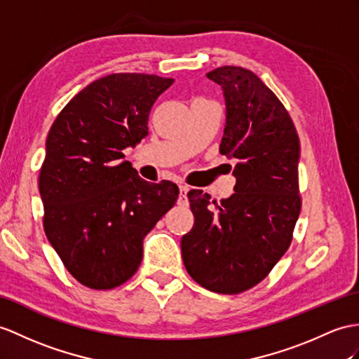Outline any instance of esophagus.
I'll list each match as a JSON object with an SVG mask.
<instances>
[{
	"label": "esophagus",
	"mask_w": 359,
	"mask_h": 359,
	"mask_svg": "<svg viewBox=\"0 0 359 359\" xmlns=\"http://www.w3.org/2000/svg\"><path fill=\"white\" fill-rule=\"evenodd\" d=\"M187 194H189V187L187 186H180V198H178V204L180 205H187Z\"/></svg>",
	"instance_id": "esophagus-1"
}]
</instances>
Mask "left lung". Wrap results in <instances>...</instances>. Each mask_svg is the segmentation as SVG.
<instances>
[{"label":"left lung","instance_id":"obj_1","mask_svg":"<svg viewBox=\"0 0 359 359\" xmlns=\"http://www.w3.org/2000/svg\"><path fill=\"white\" fill-rule=\"evenodd\" d=\"M207 77L224 91L219 152L234 161L236 184L221 203L189 191L195 224L181 252L196 283L239 294L264 280L291 245L302 208L300 140L283 103L250 69L225 65Z\"/></svg>","mask_w":359,"mask_h":359}]
</instances>
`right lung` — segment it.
<instances>
[{
  "label": "right lung",
  "instance_id": "1",
  "mask_svg": "<svg viewBox=\"0 0 359 359\" xmlns=\"http://www.w3.org/2000/svg\"><path fill=\"white\" fill-rule=\"evenodd\" d=\"M172 83L155 74L104 76L50 128L39 172L43 230L68 273L91 290H112L137 273L144 236L178 199L177 184L147 182L123 161Z\"/></svg>",
  "mask_w": 359,
  "mask_h": 359
}]
</instances>
